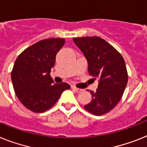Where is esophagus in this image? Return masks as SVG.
<instances>
[{"label":"esophagus","mask_w":147,"mask_h":147,"mask_svg":"<svg viewBox=\"0 0 147 147\" xmlns=\"http://www.w3.org/2000/svg\"><path fill=\"white\" fill-rule=\"evenodd\" d=\"M71 89H72V90H73L74 91H76V92H81V91L83 90L82 89L77 88V87H74V86H71Z\"/></svg>","instance_id":"esophagus-1"}]
</instances>
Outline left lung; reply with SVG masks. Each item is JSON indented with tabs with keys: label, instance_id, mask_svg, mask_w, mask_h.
Instances as JSON below:
<instances>
[{
	"label": "left lung",
	"instance_id": "8db88e82",
	"mask_svg": "<svg viewBox=\"0 0 147 147\" xmlns=\"http://www.w3.org/2000/svg\"><path fill=\"white\" fill-rule=\"evenodd\" d=\"M88 62L89 75L98 79L96 92L90 91L92 100L84 106L96 116L105 114L119 103L128 82L125 60L108 42L98 36L73 38Z\"/></svg>",
	"mask_w": 147,
	"mask_h": 147
}]
</instances>
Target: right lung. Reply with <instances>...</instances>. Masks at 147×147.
I'll return each mask as SVG.
<instances>
[{
    "label": "right lung",
    "instance_id": "obj_1",
    "mask_svg": "<svg viewBox=\"0 0 147 147\" xmlns=\"http://www.w3.org/2000/svg\"><path fill=\"white\" fill-rule=\"evenodd\" d=\"M65 39L51 38L36 42L18 55L11 72L16 95L22 105L35 113L50 109L66 90L67 83L55 84L50 76L57 53Z\"/></svg>",
    "mask_w": 147,
    "mask_h": 147
}]
</instances>
